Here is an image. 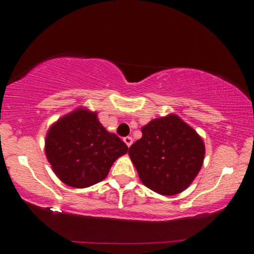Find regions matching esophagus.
<instances>
[{"label": "esophagus", "mask_w": 254, "mask_h": 254, "mask_svg": "<svg viewBox=\"0 0 254 254\" xmlns=\"http://www.w3.org/2000/svg\"><path fill=\"white\" fill-rule=\"evenodd\" d=\"M124 142H125V144H127V146H130L131 144H132V142H133L132 137H130V136H127V137H124Z\"/></svg>", "instance_id": "esophagus-1"}]
</instances>
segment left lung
<instances>
[{"label":"left lung","mask_w":254,"mask_h":254,"mask_svg":"<svg viewBox=\"0 0 254 254\" xmlns=\"http://www.w3.org/2000/svg\"><path fill=\"white\" fill-rule=\"evenodd\" d=\"M142 133L129 147L140 181L159 194L181 193L203 165V139L176 115L151 121Z\"/></svg>","instance_id":"8db88e82"}]
</instances>
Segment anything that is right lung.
<instances>
[{
	"instance_id": "1",
	"label": "right lung",
	"mask_w": 254,
	"mask_h": 254,
	"mask_svg": "<svg viewBox=\"0 0 254 254\" xmlns=\"http://www.w3.org/2000/svg\"><path fill=\"white\" fill-rule=\"evenodd\" d=\"M127 144L110 133L97 114L77 109L56 122L48 131L46 155L54 172L72 188H88L102 182Z\"/></svg>"
}]
</instances>
